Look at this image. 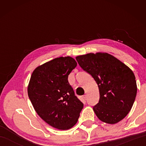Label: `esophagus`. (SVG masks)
<instances>
[{
  "label": "esophagus",
  "mask_w": 146,
  "mask_h": 146,
  "mask_svg": "<svg viewBox=\"0 0 146 146\" xmlns=\"http://www.w3.org/2000/svg\"><path fill=\"white\" fill-rule=\"evenodd\" d=\"M83 98H84V99L86 100V98H87V95H83Z\"/></svg>",
  "instance_id": "obj_1"
}]
</instances>
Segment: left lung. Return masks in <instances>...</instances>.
<instances>
[{"mask_svg":"<svg viewBox=\"0 0 146 146\" xmlns=\"http://www.w3.org/2000/svg\"><path fill=\"white\" fill-rule=\"evenodd\" d=\"M79 66L91 75L100 93L93 111L99 119L116 123L125 117L135 102L137 82L131 69L108 53H88L76 57Z\"/></svg>","mask_w":146,"mask_h":146,"instance_id":"1","label":"left lung"}]
</instances>
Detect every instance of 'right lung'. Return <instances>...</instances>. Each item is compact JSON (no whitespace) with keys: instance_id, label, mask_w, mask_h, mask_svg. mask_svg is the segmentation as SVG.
I'll list each match as a JSON object with an SVG mask.
<instances>
[{"instance_id":"1","label":"right lung","mask_w":146,"mask_h":146,"mask_svg":"<svg viewBox=\"0 0 146 146\" xmlns=\"http://www.w3.org/2000/svg\"><path fill=\"white\" fill-rule=\"evenodd\" d=\"M77 63L70 56L56 58L36 68L28 88L35 110L51 126L66 130L77 122L84 107L68 82Z\"/></svg>"}]
</instances>
